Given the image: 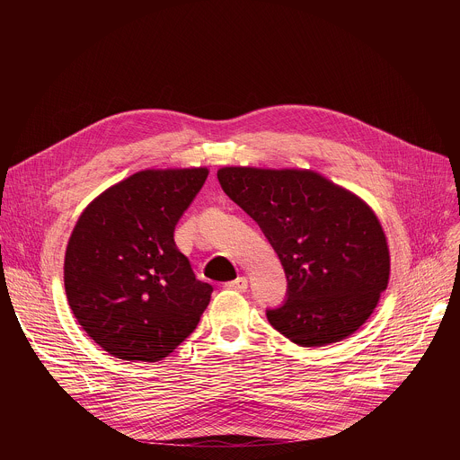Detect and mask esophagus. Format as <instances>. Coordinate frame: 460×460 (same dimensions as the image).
<instances>
[{"instance_id": "obj_1", "label": "esophagus", "mask_w": 460, "mask_h": 460, "mask_svg": "<svg viewBox=\"0 0 460 460\" xmlns=\"http://www.w3.org/2000/svg\"><path fill=\"white\" fill-rule=\"evenodd\" d=\"M224 288H226V289H233V291H240V293H243V291L247 289V279H245V277H238L236 280L227 282Z\"/></svg>"}]
</instances>
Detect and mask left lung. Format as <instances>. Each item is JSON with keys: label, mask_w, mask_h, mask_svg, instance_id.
I'll use <instances>...</instances> for the list:
<instances>
[{"label": "left lung", "mask_w": 460, "mask_h": 460, "mask_svg": "<svg viewBox=\"0 0 460 460\" xmlns=\"http://www.w3.org/2000/svg\"><path fill=\"white\" fill-rule=\"evenodd\" d=\"M218 181L282 261L288 293L280 307L266 311L275 330L302 348L355 333L389 279V251L375 213L313 171L224 167Z\"/></svg>", "instance_id": "obj_1"}]
</instances>
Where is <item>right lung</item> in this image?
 Wrapping results in <instances>:
<instances>
[{
    "label": "right lung",
    "instance_id": "right-lung-1",
    "mask_svg": "<svg viewBox=\"0 0 460 460\" xmlns=\"http://www.w3.org/2000/svg\"><path fill=\"white\" fill-rule=\"evenodd\" d=\"M209 171H142L82 213L65 252V293L87 335L121 360L158 362L200 322L213 286L174 243Z\"/></svg>",
    "mask_w": 460,
    "mask_h": 460
}]
</instances>
